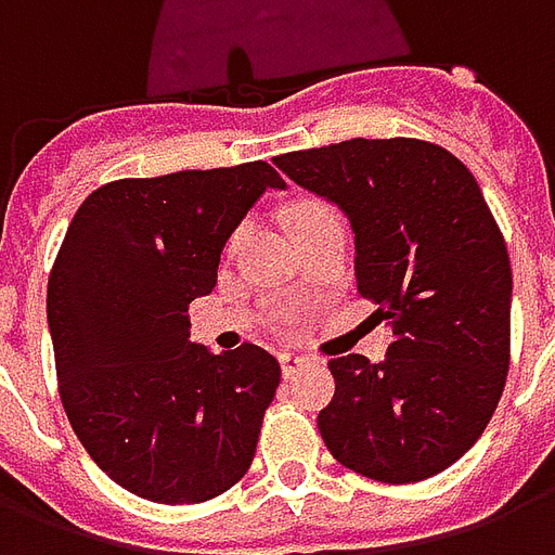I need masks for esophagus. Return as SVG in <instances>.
Wrapping results in <instances>:
<instances>
[{
    "label": "esophagus",
    "mask_w": 555,
    "mask_h": 555,
    "mask_svg": "<svg viewBox=\"0 0 555 555\" xmlns=\"http://www.w3.org/2000/svg\"><path fill=\"white\" fill-rule=\"evenodd\" d=\"M302 357H294V353H282V357H279V365H282V374H285V377H291V374L294 372H300L302 369Z\"/></svg>",
    "instance_id": "34e87169"
}]
</instances>
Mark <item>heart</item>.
<instances>
[{
    "label": "heart",
    "instance_id": "heart-1",
    "mask_svg": "<svg viewBox=\"0 0 555 555\" xmlns=\"http://www.w3.org/2000/svg\"><path fill=\"white\" fill-rule=\"evenodd\" d=\"M291 229H294V234L300 237L302 231L312 229V225H318V222H326V219H338L336 210L326 205V202H321V198H302V202H297V205L291 207ZM241 241V231H234V237H231V246Z\"/></svg>",
    "mask_w": 555,
    "mask_h": 555
}]
</instances>
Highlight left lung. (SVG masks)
Here are the masks:
<instances>
[{"label":"left lung","mask_w":555,"mask_h":555,"mask_svg":"<svg viewBox=\"0 0 555 555\" xmlns=\"http://www.w3.org/2000/svg\"><path fill=\"white\" fill-rule=\"evenodd\" d=\"M357 234V285L392 324L384 362H326L318 428L338 464L384 485L452 466L485 434L512 360V261L473 171L425 139H348L273 157Z\"/></svg>","instance_id":"obj_1"}]
</instances>
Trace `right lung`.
<instances>
[{
	"instance_id": "add662e5",
	"label": "right lung",
	"mask_w": 555,
	"mask_h": 555,
	"mask_svg": "<svg viewBox=\"0 0 555 555\" xmlns=\"http://www.w3.org/2000/svg\"><path fill=\"white\" fill-rule=\"evenodd\" d=\"M267 186L285 181L264 159L109 181L59 246L47 282L59 398L91 461L142 500H214L253 464L276 357L193 345L186 312Z\"/></svg>"
}]
</instances>
